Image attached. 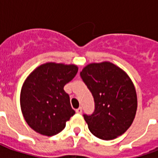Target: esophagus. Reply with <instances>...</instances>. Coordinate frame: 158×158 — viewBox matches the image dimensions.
Segmentation results:
<instances>
[{
  "label": "esophagus",
  "instance_id": "1",
  "mask_svg": "<svg viewBox=\"0 0 158 158\" xmlns=\"http://www.w3.org/2000/svg\"><path fill=\"white\" fill-rule=\"evenodd\" d=\"M76 113H78V114H81V113H82V108L79 107L78 109H76Z\"/></svg>",
  "mask_w": 158,
  "mask_h": 158
}]
</instances>
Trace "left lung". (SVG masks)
<instances>
[{
  "label": "left lung",
  "instance_id": "1",
  "mask_svg": "<svg viewBox=\"0 0 158 158\" xmlns=\"http://www.w3.org/2000/svg\"><path fill=\"white\" fill-rule=\"evenodd\" d=\"M80 75L95 102L94 112L84 115L90 132L103 140L123 135L132 125L138 106L130 76L110 61L87 64Z\"/></svg>",
  "mask_w": 158,
  "mask_h": 158
}]
</instances>
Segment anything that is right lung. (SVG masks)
Wrapping results in <instances>:
<instances>
[{
    "label": "right lung",
    "mask_w": 158,
    "mask_h": 158,
    "mask_svg": "<svg viewBox=\"0 0 158 158\" xmlns=\"http://www.w3.org/2000/svg\"><path fill=\"white\" fill-rule=\"evenodd\" d=\"M78 69L74 64L47 62L26 78L20 92V107L25 121L36 132L56 135L75 114L64 86L74 79Z\"/></svg>",
    "instance_id": "obj_1"
}]
</instances>
